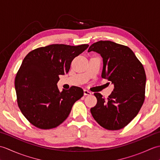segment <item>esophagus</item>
Instances as JSON below:
<instances>
[{
	"label": "esophagus",
	"mask_w": 160,
	"mask_h": 160,
	"mask_svg": "<svg viewBox=\"0 0 160 160\" xmlns=\"http://www.w3.org/2000/svg\"><path fill=\"white\" fill-rule=\"evenodd\" d=\"M84 94L86 95V96H90V95H91V93L87 89H84Z\"/></svg>",
	"instance_id": "34e87169"
}]
</instances>
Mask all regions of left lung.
<instances>
[{"mask_svg":"<svg viewBox=\"0 0 160 160\" xmlns=\"http://www.w3.org/2000/svg\"><path fill=\"white\" fill-rule=\"evenodd\" d=\"M90 52L100 54L103 59L102 78L114 85L107 100L100 93H94L97 104L91 113L101 127L119 130L136 116L144 103L147 80L144 67L129 47L109 40L92 44Z\"/></svg>","mask_w":160,"mask_h":160,"instance_id":"obj_1","label":"left lung"}]
</instances>
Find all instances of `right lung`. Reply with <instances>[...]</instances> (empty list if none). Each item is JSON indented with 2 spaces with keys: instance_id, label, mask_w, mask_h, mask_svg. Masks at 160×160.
Here are the masks:
<instances>
[{
  "instance_id": "1",
  "label": "right lung",
  "mask_w": 160,
  "mask_h": 160,
  "mask_svg": "<svg viewBox=\"0 0 160 160\" xmlns=\"http://www.w3.org/2000/svg\"><path fill=\"white\" fill-rule=\"evenodd\" d=\"M88 47L53 44L37 48L25 57L15 78L17 102L24 116L36 127H57L83 96L80 87L60 91L57 83L59 75L67 73L72 60Z\"/></svg>"
}]
</instances>
